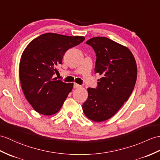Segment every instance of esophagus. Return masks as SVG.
Wrapping results in <instances>:
<instances>
[{
    "label": "esophagus",
    "instance_id": "obj_1",
    "mask_svg": "<svg viewBox=\"0 0 160 160\" xmlns=\"http://www.w3.org/2000/svg\"><path fill=\"white\" fill-rule=\"evenodd\" d=\"M81 86L78 84H76V83H74L73 84V88H80Z\"/></svg>",
    "mask_w": 160,
    "mask_h": 160
}]
</instances>
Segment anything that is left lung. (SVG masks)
Here are the masks:
<instances>
[{
	"instance_id": "8db88e82",
	"label": "left lung",
	"mask_w": 160,
	"mask_h": 160,
	"mask_svg": "<svg viewBox=\"0 0 160 160\" xmlns=\"http://www.w3.org/2000/svg\"><path fill=\"white\" fill-rule=\"evenodd\" d=\"M86 43L95 51V73L102 78L95 88H88L82 109L89 119L101 122L114 115L131 95L137 78L136 62L128 48L107 38H93Z\"/></svg>"
}]
</instances>
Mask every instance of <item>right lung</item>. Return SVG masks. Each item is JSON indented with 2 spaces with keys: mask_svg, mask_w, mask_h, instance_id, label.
<instances>
[{
  "mask_svg": "<svg viewBox=\"0 0 160 160\" xmlns=\"http://www.w3.org/2000/svg\"><path fill=\"white\" fill-rule=\"evenodd\" d=\"M82 36L45 33L33 39L22 53L19 76L26 99L37 112L52 115L61 109L73 83L53 76L65 52L84 40Z\"/></svg>",
  "mask_w": 160,
  "mask_h": 160,
  "instance_id": "1",
  "label": "right lung"
}]
</instances>
